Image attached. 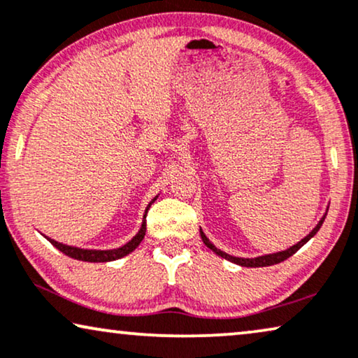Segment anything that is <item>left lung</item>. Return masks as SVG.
Wrapping results in <instances>:
<instances>
[{
  "label": "left lung",
  "mask_w": 358,
  "mask_h": 358,
  "mask_svg": "<svg viewBox=\"0 0 358 358\" xmlns=\"http://www.w3.org/2000/svg\"><path fill=\"white\" fill-rule=\"evenodd\" d=\"M326 217V215H324ZM324 217L320 220L318 222V225H316V227L310 231L308 235L305 236L303 240L301 241H299V243L296 245H294V246H290L289 250H285V251H279V253H273V255H266V256H258V258H236V256H230V255H227V253H224V251H220V250H217L215 248V246L210 243L209 241V238L208 236L204 235V231L199 229V234H201V238H203V241H204V245L208 246V248H210L214 251L215 255H219V256H222V258H225V259H229V261H231V263H235V264H238V266H245V268H264V266H273V264H279V263H282V261H285L287 258H290L292 255H295L296 251H299L301 246H303L306 241H308L310 238H313V236L316 235V231L320 230V227L321 225H323V222H324Z\"/></svg>",
  "instance_id": "obj_1"
}]
</instances>
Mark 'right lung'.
I'll list each match as a JSON object with an SVG mask.
<instances>
[{"label":"right lung","mask_w":358,"mask_h":358,"mask_svg":"<svg viewBox=\"0 0 358 358\" xmlns=\"http://www.w3.org/2000/svg\"><path fill=\"white\" fill-rule=\"evenodd\" d=\"M154 201L155 199H152V203ZM150 204L148 206V209H145L143 225H141L138 234H136V236H133V238H131L127 245L120 246V248H117V250H83V248H76V246H68V245L58 243V241H55L52 238H48V241L55 246V248H58L59 251H62V253L69 256V258H74L79 261H87V263H107V261L120 259V258H123V256L129 255L133 250L138 248L141 241H143L144 235H145V215H148Z\"/></svg>","instance_id":"right-lung-1"}]
</instances>
